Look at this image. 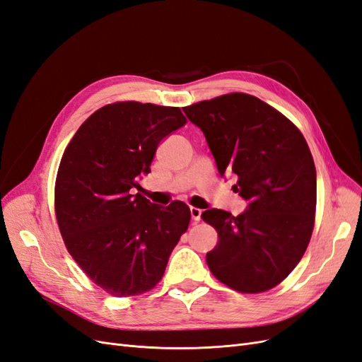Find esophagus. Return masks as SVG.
Instances as JSON below:
<instances>
[{"instance_id": "esophagus-1", "label": "esophagus", "mask_w": 362, "mask_h": 362, "mask_svg": "<svg viewBox=\"0 0 362 362\" xmlns=\"http://www.w3.org/2000/svg\"><path fill=\"white\" fill-rule=\"evenodd\" d=\"M190 214H192V218H193L194 222H199V221H201V214H202V210H201V208L190 206Z\"/></svg>"}]
</instances>
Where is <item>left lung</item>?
I'll use <instances>...</instances> for the list:
<instances>
[{
	"label": "left lung",
	"mask_w": 362,
	"mask_h": 362,
	"mask_svg": "<svg viewBox=\"0 0 362 362\" xmlns=\"http://www.w3.org/2000/svg\"><path fill=\"white\" fill-rule=\"evenodd\" d=\"M182 110L202 129L218 173H234L233 189L249 201L238 216L217 208L202 213L218 235L208 267L238 293L276 287L302 259L314 228L317 182L308 144L290 119L247 93Z\"/></svg>",
	"instance_id": "left-lung-1"
}]
</instances>
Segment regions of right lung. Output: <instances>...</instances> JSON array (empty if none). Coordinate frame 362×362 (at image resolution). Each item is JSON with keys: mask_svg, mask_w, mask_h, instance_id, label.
<instances>
[{"mask_svg": "<svg viewBox=\"0 0 362 362\" xmlns=\"http://www.w3.org/2000/svg\"><path fill=\"white\" fill-rule=\"evenodd\" d=\"M187 119L180 107L120 101L87 117L63 152L54 189L57 225L71 257L115 298L154 288L187 231L190 208L140 193L160 141Z\"/></svg>", "mask_w": 362, "mask_h": 362, "instance_id": "obj_1", "label": "right lung"}]
</instances>
